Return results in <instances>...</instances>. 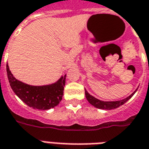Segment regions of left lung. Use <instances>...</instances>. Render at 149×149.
I'll return each mask as SVG.
<instances>
[{
    "label": "left lung",
    "instance_id": "left-lung-1",
    "mask_svg": "<svg viewBox=\"0 0 149 149\" xmlns=\"http://www.w3.org/2000/svg\"><path fill=\"white\" fill-rule=\"evenodd\" d=\"M137 89L131 95L129 96L128 97L125 98L123 100H118V101H102V100H100L97 99L91 95L85 89H84V91H85L86 98H87L88 102L91 105H93L97 108H99V109H103V110H113V109H116V108L119 107L125 104L126 101H128L134 95V94L136 93Z\"/></svg>",
    "mask_w": 149,
    "mask_h": 149
}]
</instances>
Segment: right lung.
<instances>
[{
  "label": "right lung",
  "instance_id": "1",
  "mask_svg": "<svg viewBox=\"0 0 149 149\" xmlns=\"http://www.w3.org/2000/svg\"><path fill=\"white\" fill-rule=\"evenodd\" d=\"M7 77L10 85L16 95L29 107L38 110H49L59 104L62 99L66 74L57 82L44 86H32L19 81L13 77L7 65Z\"/></svg>",
  "mask_w": 149,
  "mask_h": 149
}]
</instances>
